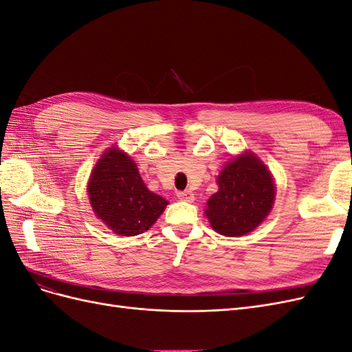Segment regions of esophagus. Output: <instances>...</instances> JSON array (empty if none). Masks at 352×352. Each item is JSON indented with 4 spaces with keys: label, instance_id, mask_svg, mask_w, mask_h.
Segmentation results:
<instances>
[{
    "label": "esophagus",
    "instance_id": "esophagus-1",
    "mask_svg": "<svg viewBox=\"0 0 352 352\" xmlns=\"http://www.w3.org/2000/svg\"><path fill=\"white\" fill-rule=\"evenodd\" d=\"M176 197L180 201H186V202H192L195 199L194 192H190V190H179V192H176Z\"/></svg>",
    "mask_w": 352,
    "mask_h": 352
}]
</instances>
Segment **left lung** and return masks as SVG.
Returning a JSON list of instances; mask_svg holds the SVG:
<instances>
[{
	"label": "left lung",
	"mask_w": 352,
	"mask_h": 352,
	"mask_svg": "<svg viewBox=\"0 0 352 352\" xmlns=\"http://www.w3.org/2000/svg\"><path fill=\"white\" fill-rule=\"evenodd\" d=\"M219 190L207 201L206 214L220 235L242 236L267 217L274 199L270 172L254 154L233 158L217 177Z\"/></svg>",
	"instance_id": "8db88e82"
}]
</instances>
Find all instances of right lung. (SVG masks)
I'll return each mask as SVG.
<instances>
[{
	"label": "right lung",
	"mask_w": 352,
	"mask_h": 352,
	"mask_svg": "<svg viewBox=\"0 0 352 352\" xmlns=\"http://www.w3.org/2000/svg\"><path fill=\"white\" fill-rule=\"evenodd\" d=\"M91 206L105 226L120 236H135L150 229L167 201L148 190L136 164L117 148L105 153L89 179Z\"/></svg>",
	"instance_id": "right-lung-1"
}]
</instances>
